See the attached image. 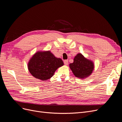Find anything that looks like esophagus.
<instances>
[{
    "instance_id": "obj_1",
    "label": "esophagus",
    "mask_w": 122,
    "mask_h": 122,
    "mask_svg": "<svg viewBox=\"0 0 122 122\" xmlns=\"http://www.w3.org/2000/svg\"><path fill=\"white\" fill-rule=\"evenodd\" d=\"M64 63L65 65H67L68 64V60H65L64 61Z\"/></svg>"
}]
</instances>
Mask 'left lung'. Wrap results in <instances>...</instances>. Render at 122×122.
<instances>
[{
    "instance_id": "left-lung-1",
    "label": "left lung",
    "mask_w": 122,
    "mask_h": 122,
    "mask_svg": "<svg viewBox=\"0 0 122 122\" xmlns=\"http://www.w3.org/2000/svg\"><path fill=\"white\" fill-rule=\"evenodd\" d=\"M69 67L76 77L84 79L91 75L94 69V63L79 53L74 57L73 62L69 64Z\"/></svg>"
}]
</instances>
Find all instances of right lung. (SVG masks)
Instances as JSON below:
<instances>
[{
  "instance_id": "add662e5",
  "label": "right lung",
  "mask_w": 122,
  "mask_h": 122,
  "mask_svg": "<svg viewBox=\"0 0 122 122\" xmlns=\"http://www.w3.org/2000/svg\"><path fill=\"white\" fill-rule=\"evenodd\" d=\"M64 65L61 58L56 57L50 51H38L28 63V69L34 77L46 81L54 75L58 68Z\"/></svg>"
}]
</instances>
